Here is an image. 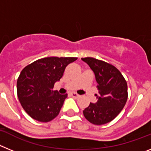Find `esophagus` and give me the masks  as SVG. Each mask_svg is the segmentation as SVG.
<instances>
[{
    "instance_id": "1",
    "label": "esophagus",
    "mask_w": 151,
    "mask_h": 151,
    "mask_svg": "<svg viewBox=\"0 0 151 151\" xmlns=\"http://www.w3.org/2000/svg\"><path fill=\"white\" fill-rule=\"evenodd\" d=\"M71 96L73 97H75V98H78V97H80V95L79 94H76V93H75V92H72L71 94Z\"/></svg>"
}]
</instances>
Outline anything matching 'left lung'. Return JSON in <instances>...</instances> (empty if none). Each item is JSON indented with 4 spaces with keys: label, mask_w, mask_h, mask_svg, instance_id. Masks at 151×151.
I'll use <instances>...</instances> for the list:
<instances>
[{
    "label": "left lung",
    "mask_w": 151,
    "mask_h": 151,
    "mask_svg": "<svg viewBox=\"0 0 151 151\" xmlns=\"http://www.w3.org/2000/svg\"><path fill=\"white\" fill-rule=\"evenodd\" d=\"M95 75L98 89L97 101L83 110L85 119L94 125L113 120L122 111L128 99L127 82L114 66L93 57L82 58Z\"/></svg>",
    "instance_id": "obj_1"
}]
</instances>
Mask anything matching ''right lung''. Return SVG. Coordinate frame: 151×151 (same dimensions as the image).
<instances>
[{"label": "right lung", "instance_id": "add662e5", "mask_svg": "<svg viewBox=\"0 0 151 151\" xmlns=\"http://www.w3.org/2000/svg\"><path fill=\"white\" fill-rule=\"evenodd\" d=\"M76 57L41 58L26 66L17 80V95L24 110L34 119L47 122L58 116L67 94L53 91L64 70Z\"/></svg>", "mask_w": 151, "mask_h": 151}]
</instances>
